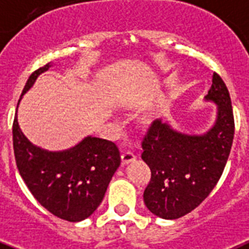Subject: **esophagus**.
<instances>
[{
	"mask_svg": "<svg viewBox=\"0 0 249 249\" xmlns=\"http://www.w3.org/2000/svg\"><path fill=\"white\" fill-rule=\"evenodd\" d=\"M135 159H136V155L134 153V151H130V149H127V151L123 152V155H122L123 163L131 162V161H134Z\"/></svg>",
	"mask_w": 249,
	"mask_h": 249,
	"instance_id": "obj_1",
	"label": "esophagus"
}]
</instances>
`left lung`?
Segmentation results:
<instances>
[{"label":"left lung","mask_w":249,"mask_h":249,"mask_svg":"<svg viewBox=\"0 0 249 249\" xmlns=\"http://www.w3.org/2000/svg\"><path fill=\"white\" fill-rule=\"evenodd\" d=\"M205 98L218 105L215 124L207 134H180L156 119L142 135V159L151 169L142 197L146 208L161 218H180L197 208L226 166L235 122L230 93L217 72Z\"/></svg>","instance_id":"obj_1"}]
</instances>
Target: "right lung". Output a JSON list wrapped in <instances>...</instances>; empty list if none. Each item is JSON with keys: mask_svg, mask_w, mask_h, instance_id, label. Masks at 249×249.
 <instances>
[{"mask_svg": "<svg viewBox=\"0 0 249 249\" xmlns=\"http://www.w3.org/2000/svg\"><path fill=\"white\" fill-rule=\"evenodd\" d=\"M48 69L49 65H45L34 71L23 93ZM13 146L19 174L31 194L46 211L69 222L86 219L97 209L121 165L118 146L105 139L89 136L65 152L36 148L19 128L17 113L13 122Z\"/></svg>", "mask_w": 249, "mask_h": 249, "instance_id": "right-lung-1", "label": "right lung"}]
</instances>
